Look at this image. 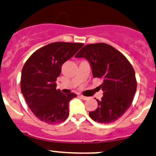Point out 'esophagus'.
<instances>
[{"label":"esophagus","mask_w":156,"mask_h":156,"mask_svg":"<svg viewBox=\"0 0 156 156\" xmlns=\"http://www.w3.org/2000/svg\"><path fill=\"white\" fill-rule=\"evenodd\" d=\"M81 97L82 98L83 100H87V99H89V97H87V96H83V95H81Z\"/></svg>","instance_id":"1"}]
</instances>
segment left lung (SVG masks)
<instances>
[{
    "label": "left lung",
    "instance_id": "1",
    "mask_svg": "<svg viewBox=\"0 0 156 156\" xmlns=\"http://www.w3.org/2000/svg\"><path fill=\"white\" fill-rule=\"evenodd\" d=\"M75 57H84L91 66L93 78H102L99 87L103 91L98 108L89 113L92 119L99 123L114 122L129 109L137 89L135 73L127 58L111 45L105 43L83 46Z\"/></svg>",
    "mask_w": 156,
    "mask_h": 156
}]
</instances>
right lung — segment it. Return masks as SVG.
Segmentation results:
<instances>
[{
    "label": "right lung",
    "instance_id": "obj_1",
    "mask_svg": "<svg viewBox=\"0 0 156 156\" xmlns=\"http://www.w3.org/2000/svg\"><path fill=\"white\" fill-rule=\"evenodd\" d=\"M83 45V43L53 42L36 51L22 71L21 90L30 109L48 124L63 122L69 116V103L75 93L57 90L61 66Z\"/></svg>",
    "mask_w": 156,
    "mask_h": 156
}]
</instances>
